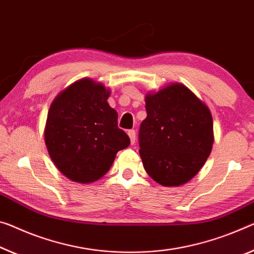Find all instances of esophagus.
I'll list each match as a JSON object with an SVG mask.
<instances>
[{
  "instance_id": "1",
  "label": "esophagus",
  "mask_w": 254,
  "mask_h": 254,
  "mask_svg": "<svg viewBox=\"0 0 254 254\" xmlns=\"http://www.w3.org/2000/svg\"><path fill=\"white\" fill-rule=\"evenodd\" d=\"M127 134H128V136H130L131 144H134L135 143V130H128Z\"/></svg>"
}]
</instances>
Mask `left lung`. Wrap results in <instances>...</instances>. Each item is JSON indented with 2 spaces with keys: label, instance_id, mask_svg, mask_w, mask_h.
I'll return each instance as SVG.
<instances>
[{
  "label": "left lung",
  "instance_id": "left-lung-1",
  "mask_svg": "<svg viewBox=\"0 0 254 254\" xmlns=\"http://www.w3.org/2000/svg\"><path fill=\"white\" fill-rule=\"evenodd\" d=\"M147 118L139 130L143 167L164 187L190 181L206 163L214 143L209 108L181 83L146 96Z\"/></svg>",
  "mask_w": 254,
  "mask_h": 254
}]
</instances>
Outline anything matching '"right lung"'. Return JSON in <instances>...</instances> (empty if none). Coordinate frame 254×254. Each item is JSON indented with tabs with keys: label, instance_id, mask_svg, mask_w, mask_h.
I'll use <instances>...</instances> for the list:
<instances>
[{
	"label": "right lung",
	"instance_id": "add662e5",
	"mask_svg": "<svg viewBox=\"0 0 254 254\" xmlns=\"http://www.w3.org/2000/svg\"><path fill=\"white\" fill-rule=\"evenodd\" d=\"M102 83L82 79L56 96L47 114L45 143L59 171L74 182L90 183L110 171L130 138L118 127Z\"/></svg>",
	"mask_w": 254,
	"mask_h": 254
}]
</instances>
